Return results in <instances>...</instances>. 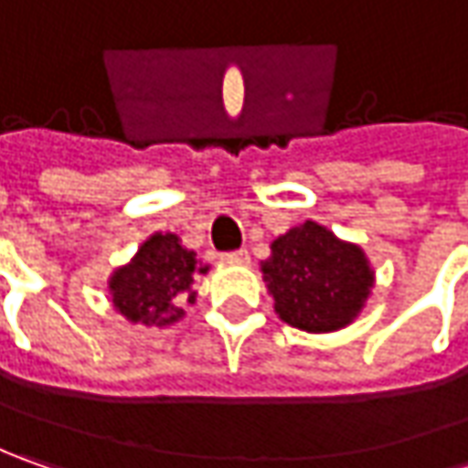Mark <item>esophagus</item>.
I'll return each mask as SVG.
<instances>
[{"mask_svg":"<svg viewBox=\"0 0 468 468\" xmlns=\"http://www.w3.org/2000/svg\"><path fill=\"white\" fill-rule=\"evenodd\" d=\"M221 261L229 262V265H247V262H250V252H247V250H234V252L221 255Z\"/></svg>","mask_w":468,"mask_h":468,"instance_id":"34e87169","label":"esophagus"}]
</instances>
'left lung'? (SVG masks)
Instances as JSON below:
<instances>
[{"label": "left lung", "instance_id": "obj_1", "mask_svg": "<svg viewBox=\"0 0 468 468\" xmlns=\"http://www.w3.org/2000/svg\"><path fill=\"white\" fill-rule=\"evenodd\" d=\"M261 271L281 320L307 333L346 328L362 313L375 283L365 250L314 221L273 239Z\"/></svg>", "mask_w": 468, "mask_h": 468}]
</instances>
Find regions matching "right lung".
I'll return each instance as SVG.
<instances>
[{"label": "right lung", "mask_w": 468, "mask_h": 468, "mask_svg": "<svg viewBox=\"0 0 468 468\" xmlns=\"http://www.w3.org/2000/svg\"><path fill=\"white\" fill-rule=\"evenodd\" d=\"M207 273V265L182 247L176 234L155 231L140 244L135 258L117 268L109 279V294L114 310L130 323L166 328L182 320V304L195 302V276Z\"/></svg>", "instance_id": "right-lung-1"}]
</instances>
